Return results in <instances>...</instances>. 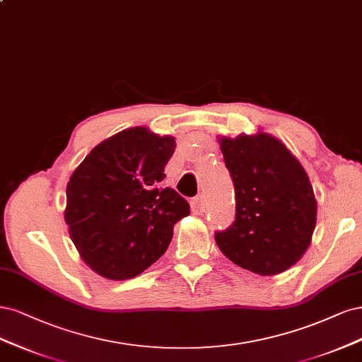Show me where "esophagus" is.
<instances>
[{"label": "esophagus", "instance_id": "esophagus-1", "mask_svg": "<svg viewBox=\"0 0 362 362\" xmlns=\"http://www.w3.org/2000/svg\"><path fill=\"white\" fill-rule=\"evenodd\" d=\"M206 207H207V202H206L204 195H202V194L194 197L191 200V211L195 215H202L206 211Z\"/></svg>", "mask_w": 362, "mask_h": 362}]
</instances>
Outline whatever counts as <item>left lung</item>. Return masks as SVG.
Listing matches in <instances>:
<instances>
[{"label": "left lung", "mask_w": 362, "mask_h": 362, "mask_svg": "<svg viewBox=\"0 0 362 362\" xmlns=\"http://www.w3.org/2000/svg\"><path fill=\"white\" fill-rule=\"evenodd\" d=\"M236 194L233 224L215 231L233 263L260 275L293 266L316 227V198L305 170L276 138L257 134L221 139Z\"/></svg>", "instance_id": "obj_1"}]
</instances>
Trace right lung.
Wrapping results in <instances>:
<instances>
[{
    "label": "right lung",
    "mask_w": 362,
    "mask_h": 362,
    "mask_svg": "<svg viewBox=\"0 0 362 362\" xmlns=\"http://www.w3.org/2000/svg\"><path fill=\"white\" fill-rule=\"evenodd\" d=\"M176 141L131 127L93 148L67 183L64 219L81 257L99 275L129 279L168 248L189 204L164 188Z\"/></svg>",
    "instance_id": "obj_1"
}]
</instances>
